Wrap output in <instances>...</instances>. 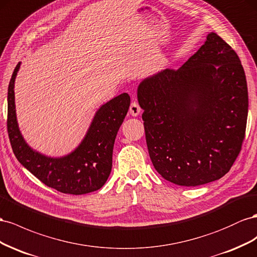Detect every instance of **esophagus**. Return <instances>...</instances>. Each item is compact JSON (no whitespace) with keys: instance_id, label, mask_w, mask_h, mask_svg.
Listing matches in <instances>:
<instances>
[{"instance_id":"obj_1","label":"esophagus","mask_w":257,"mask_h":257,"mask_svg":"<svg viewBox=\"0 0 257 257\" xmlns=\"http://www.w3.org/2000/svg\"><path fill=\"white\" fill-rule=\"evenodd\" d=\"M140 112H141V107L138 104V102H136V101L131 102L130 107H129V113L133 116H138L139 114H140Z\"/></svg>"}]
</instances>
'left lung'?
I'll list each match as a JSON object with an SVG mask.
<instances>
[{
	"mask_svg": "<svg viewBox=\"0 0 257 257\" xmlns=\"http://www.w3.org/2000/svg\"><path fill=\"white\" fill-rule=\"evenodd\" d=\"M146 144L157 172L182 186L202 185L230 170L244 140L247 86L238 55L221 36L178 70L138 87Z\"/></svg>",
	"mask_w": 257,
	"mask_h": 257,
	"instance_id": "obj_1",
	"label": "left lung"
}]
</instances>
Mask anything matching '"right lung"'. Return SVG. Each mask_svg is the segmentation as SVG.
I'll use <instances>...</instances> for the list:
<instances>
[{"label":"right lung","mask_w":257,"mask_h":257,"mask_svg":"<svg viewBox=\"0 0 257 257\" xmlns=\"http://www.w3.org/2000/svg\"><path fill=\"white\" fill-rule=\"evenodd\" d=\"M15 68L7 93V131L19 163L46 186L70 195H84L100 189L112 170L115 138L127 115L129 94L123 92L102 105L93 117L84 140L69 155L51 158L33 151L21 136L15 109Z\"/></svg>","instance_id":"1"}]
</instances>
